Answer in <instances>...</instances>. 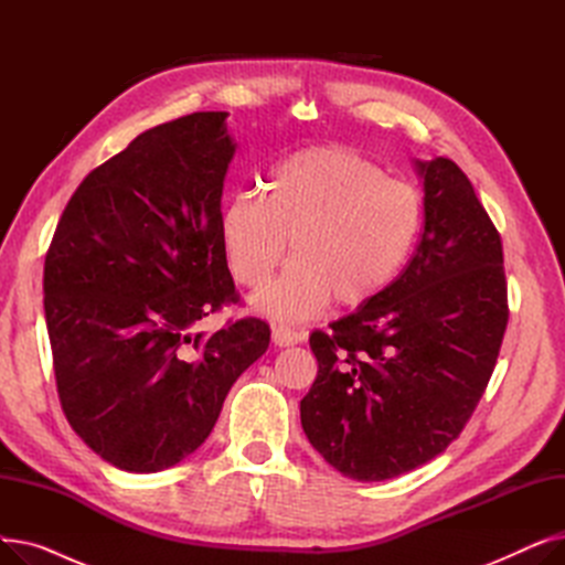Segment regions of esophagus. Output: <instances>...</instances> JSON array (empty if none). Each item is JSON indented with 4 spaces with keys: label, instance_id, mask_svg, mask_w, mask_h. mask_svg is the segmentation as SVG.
I'll return each mask as SVG.
<instances>
[{
    "label": "esophagus",
    "instance_id": "34e87169",
    "mask_svg": "<svg viewBox=\"0 0 565 565\" xmlns=\"http://www.w3.org/2000/svg\"><path fill=\"white\" fill-rule=\"evenodd\" d=\"M305 339H307L305 332H295L290 328H284V324H277V328H273V341L279 348H290L295 343H302Z\"/></svg>",
    "mask_w": 565,
    "mask_h": 565
}]
</instances>
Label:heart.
<instances>
[{
  "mask_svg": "<svg viewBox=\"0 0 565 565\" xmlns=\"http://www.w3.org/2000/svg\"><path fill=\"white\" fill-rule=\"evenodd\" d=\"M422 226L419 194L341 143L279 160L263 196L237 194L220 217V241L237 284L260 288L290 241L292 263L252 300L279 322L318 316L332 300L362 307L403 270Z\"/></svg>",
  "mask_w": 565,
  "mask_h": 565,
  "instance_id": "b5f03b06",
  "label": "heart"
}]
</instances>
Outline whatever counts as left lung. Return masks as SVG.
Masks as SVG:
<instances>
[{
	"instance_id": "8db88e82",
	"label": "left lung",
	"mask_w": 565,
	"mask_h": 565,
	"mask_svg": "<svg viewBox=\"0 0 565 565\" xmlns=\"http://www.w3.org/2000/svg\"><path fill=\"white\" fill-rule=\"evenodd\" d=\"M424 233L396 281L313 332L318 375L300 401L311 447L343 477L387 481L460 435L509 322L501 237L449 158L414 160Z\"/></svg>"
}]
</instances>
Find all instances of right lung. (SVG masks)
Masks as SVG:
<instances>
[{"instance_id": "add662e5", "label": "right lung", "mask_w": 565, "mask_h": 565, "mask_svg": "<svg viewBox=\"0 0 565 565\" xmlns=\"http://www.w3.org/2000/svg\"><path fill=\"white\" fill-rule=\"evenodd\" d=\"M226 111L141 132L88 173L45 256V322L73 430L135 473L173 467L211 435L224 398L270 345L258 318L205 337L235 302L220 241L235 141Z\"/></svg>"}]
</instances>
